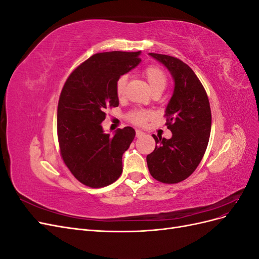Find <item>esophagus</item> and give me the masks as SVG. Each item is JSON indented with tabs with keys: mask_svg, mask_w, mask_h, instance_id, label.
<instances>
[{
	"mask_svg": "<svg viewBox=\"0 0 259 259\" xmlns=\"http://www.w3.org/2000/svg\"><path fill=\"white\" fill-rule=\"evenodd\" d=\"M144 134H145V133H144V132H142V131H139V130H136V137H137V138H139V137H142V136H144Z\"/></svg>",
	"mask_w": 259,
	"mask_h": 259,
	"instance_id": "34e87169",
	"label": "esophagus"
}]
</instances>
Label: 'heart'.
I'll use <instances>...</instances> for the list:
<instances>
[{
  "mask_svg": "<svg viewBox=\"0 0 259 259\" xmlns=\"http://www.w3.org/2000/svg\"><path fill=\"white\" fill-rule=\"evenodd\" d=\"M143 75L147 80L148 84L150 85L152 92L154 91H163L165 89L167 77L165 72L158 66H148L144 71ZM127 77L121 75L115 82V94L117 98L122 99L125 96V89H126ZM153 117V112L149 110H135L130 113L128 119L132 123H134L139 126H143L148 121H150Z\"/></svg>",
  "mask_w": 259,
  "mask_h": 259,
  "instance_id": "obj_1",
  "label": "heart"
}]
</instances>
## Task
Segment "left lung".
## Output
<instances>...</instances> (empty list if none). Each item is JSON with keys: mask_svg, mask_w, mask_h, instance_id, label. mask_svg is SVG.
<instances>
[{"mask_svg": "<svg viewBox=\"0 0 259 259\" xmlns=\"http://www.w3.org/2000/svg\"><path fill=\"white\" fill-rule=\"evenodd\" d=\"M149 55L169 70L175 88L164 115L173 136L152 135L155 148L147 155V164L154 179L177 184L193 173L205 153L211 126L209 101L204 86L184 61L168 55Z\"/></svg>", "mask_w": 259, "mask_h": 259, "instance_id": "obj_1", "label": "left lung"}]
</instances>
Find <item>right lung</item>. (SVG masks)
Masks as SVG:
<instances>
[{
	"label": "right lung",
	"instance_id": "add662e5",
	"mask_svg": "<svg viewBox=\"0 0 259 259\" xmlns=\"http://www.w3.org/2000/svg\"><path fill=\"white\" fill-rule=\"evenodd\" d=\"M140 52L93 55L70 73L57 108L59 150L66 166L83 185L103 188L122 174V155L135 137L131 126L114 136L105 134L101 122L108 109L119 106L115 82L135 68Z\"/></svg>",
	"mask_w": 259,
	"mask_h": 259
}]
</instances>
